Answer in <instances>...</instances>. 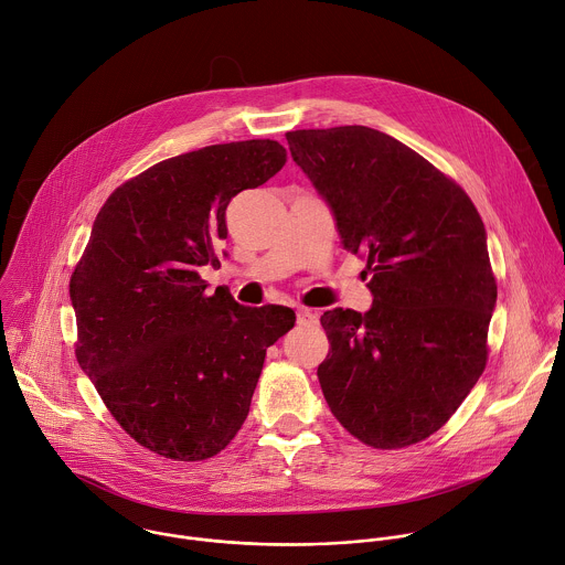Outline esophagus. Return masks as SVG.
Instances as JSON below:
<instances>
[{"label":"esophagus","mask_w":565,"mask_h":565,"mask_svg":"<svg viewBox=\"0 0 565 565\" xmlns=\"http://www.w3.org/2000/svg\"><path fill=\"white\" fill-rule=\"evenodd\" d=\"M297 321L306 326V323H317L319 317H317V312H312V310H299V312H297Z\"/></svg>","instance_id":"1"}]
</instances>
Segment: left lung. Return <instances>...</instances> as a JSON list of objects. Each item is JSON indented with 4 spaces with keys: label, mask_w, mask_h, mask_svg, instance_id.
<instances>
[{
    "label": "left lung",
    "mask_w": 565,
    "mask_h": 565,
    "mask_svg": "<svg viewBox=\"0 0 565 565\" xmlns=\"http://www.w3.org/2000/svg\"><path fill=\"white\" fill-rule=\"evenodd\" d=\"M286 139L341 246L367 259L372 308L321 315L330 352L317 377L328 408L367 446L417 444L452 417L486 367L497 284L483 222L452 179L382 130Z\"/></svg>",
    "instance_id": "1"
}]
</instances>
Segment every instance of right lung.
<instances>
[{
	"instance_id": "add662e5",
	"label": "right lung",
	"mask_w": 565,
	"mask_h": 565,
	"mask_svg": "<svg viewBox=\"0 0 565 565\" xmlns=\"http://www.w3.org/2000/svg\"><path fill=\"white\" fill-rule=\"evenodd\" d=\"M284 163L273 139L154 163L102 206L71 277L82 370L119 426L166 459L202 461L233 441L266 350L295 326L286 306L206 297L200 277L222 266L231 200Z\"/></svg>"
}]
</instances>
